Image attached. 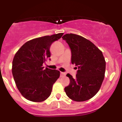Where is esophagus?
I'll use <instances>...</instances> for the list:
<instances>
[{
  "mask_svg": "<svg viewBox=\"0 0 122 122\" xmlns=\"http://www.w3.org/2000/svg\"><path fill=\"white\" fill-rule=\"evenodd\" d=\"M65 75H66V73H64V72H60V77H62L65 76Z\"/></svg>",
  "mask_w": 122,
  "mask_h": 122,
  "instance_id": "34e87169",
  "label": "esophagus"
}]
</instances>
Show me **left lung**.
I'll return each instance as SVG.
<instances>
[{
    "label": "left lung",
    "instance_id": "left-lung-1",
    "mask_svg": "<svg viewBox=\"0 0 122 122\" xmlns=\"http://www.w3.org/2000/svg\"><path fill=\"white\" fill-rule=\"evenodd\" d=\"M62 38L71 50L72 64L78 68L75 79L66 75L70 84L64 90L74 101H86L97 93L102 84L106 71L104 57L93 43L81 36L66 34Z\"/></svg>",
    "mask_w": 122,
    "mask_h": 122
}]
</instances>
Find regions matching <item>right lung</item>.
I'll return each instance as SVG.
<instances>
[{
    "mask_svg": "<svg viewBox=\"0 0 122 122\" xmlns=\"http://www.w3.org/2000/svg\"><path fill=\"white\" fill-rule=\"evenodd\" d=\"M63 34L58 33L29 41L15 54L12 75L18 90L27 100L43 102L51 94L53 84L60 77V71L47 68L43 69L42 65L51 55V43Z\"/></svg>",
    "mask_w": 122,
    "mask_h": 122,
    "instance_id": "right-lung-1",
    "label": "right lung"
}]
</instances>
